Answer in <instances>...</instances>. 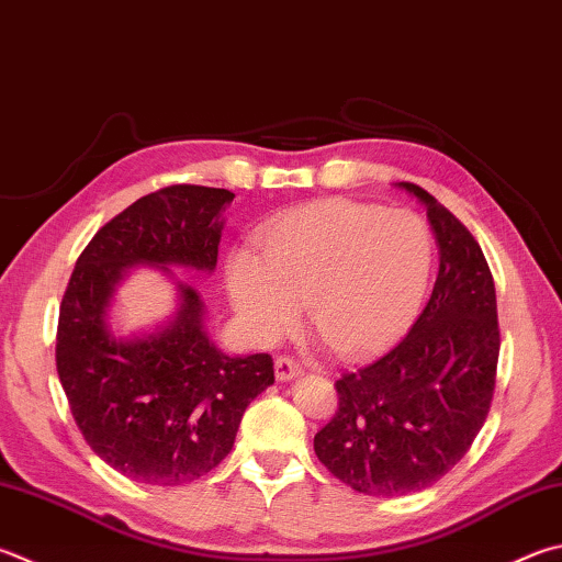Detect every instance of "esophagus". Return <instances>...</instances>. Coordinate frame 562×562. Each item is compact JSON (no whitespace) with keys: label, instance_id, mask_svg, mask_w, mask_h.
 <instances>
[{"label":"esophagus","instance_id":"obj_1","mask_svg":"<svg viewBox=\"0 0 562 562\" xmlns=\"http://www.w3.org/2000/svg\"><path fill=\"white\" fill-rule=\"evenodd\" d=\"M300 373H302L300 363H294L292 359H278V361H274V379H278L280 383H288L292 379H297Z\"/></svg>","mask_w":562,"mask_h":562}]
</instances>
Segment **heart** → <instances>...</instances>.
<instances>
[{
    "instance_id": "obj_1",
    "label": "heart",
    "mask_w": 562,
    "mask_h": 562,
    "mask_svg": "<svg viewBox=\"0 0 562 562\" xmlns=\"http://www.w3.org/2000/svg\"><path fill=\"white\" fill-rule=\"evenodd\" d=\"M430 270L432 236L417 213L326 199L262 226L258 250H231L226 288L252 341H278L304 300L336 353L366 356L413 322Z\"/></svg>"
}]
</instances>
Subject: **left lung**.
<instances>
[{
  "mask_svg": "<svg viewBox=\"0 0 562 562\" xmlns=\"http://www.w3.org/2000/svg\"><path fill=\"white\" fill-rule=\"evenodd\" d=\"M423 203L440 272L413 329L381 359L336 381L339 411L314 435V452L353 492L405 496L442 479L467 454L492 407L498 316L486 258L440 201Z\"/></svg>",
  "mask_w": 562,
  "mask_h": 562,
  "instance_id": "1",
  "label": "left lung"
}]
</instances>
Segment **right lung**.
<instances>
[{
  "instance_id": "right-lung-1",
  "label": "right lung",
  "mask_w": 562,
  "mask_h": 562,
  "mask_svg": "<svg viewBox=\"0 0 562 562\" xmlns=\"http://www.w3.org/2000/svg\"><path fill=\"white\" fill-rule=\"evenodd\" d=\"M233 199L191 183L137 199L80 252L60 302L56 369L70 413L90 450L132 482L179 486L209 474L252 397L274 383L268 353L228 356L211 341L199 290L171 270H216ZM139 267L176 282L178 312L120 337L109 322L114 294Z\"/></svg>"
}]
</instances>
